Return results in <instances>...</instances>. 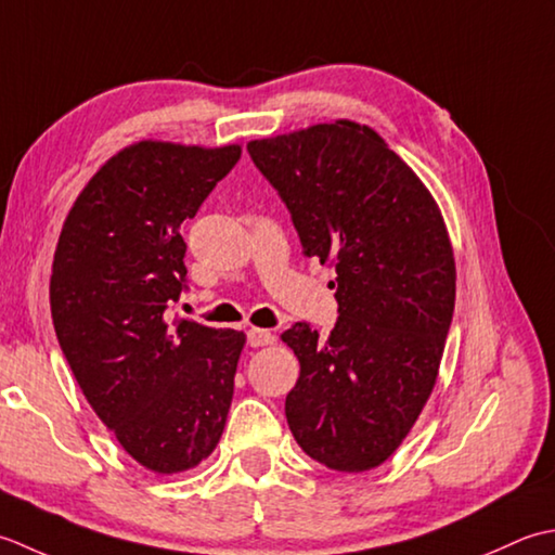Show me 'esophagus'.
I'll return each mask as SVG.
<instances>
[{
	"label": "esophagus",
	"instance_id": "1",
	"mask_svg": "<svg viewBox=\"0 0 555 555\" xmlns=\"http://www.w3.org/2000/svg\"><path fill=\"white\" fill-rule=\"evenodd\" d=\"M246 340L251 347H266L275 343V335L270 331H263V327H251V331L246 333Z\"/></svg>",
	"mask_w": 555,
	"mask_h": 555
}]
</instances>
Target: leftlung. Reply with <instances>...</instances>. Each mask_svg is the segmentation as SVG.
Segmentation results:
<instances>
[{
    "mask_svg": "<svg viewBox=\"0 0 555 555\" xmlns=\"http://www.w3.org/2000/svg\"><path fill=\"white\" fill-rule=\"evenodd\" d=\"M246 149L304 254L337 273L331 335L307 323L280 335L301 366L285 400L289 431L327 469L369 472L400 448L436 386L457 278L443 215L366 124H313Z\"/></svg>",
    "mask_w": 555,
    "mask_h": 555,
    "instance_id": "left-lung-1",
    "label": "left lung"
}]
</instances>
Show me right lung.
I'll use <instances>...</instances> for the list:
<instances>
[{
	"instance_id": "right-lung-1",
	"label": "right lung",
	"mask_w": 555,
	"mask_h": 555,
	"mask_svg": "<svg viewBox=\"0 0 555 555\" xmlns=\"http://www.w3.org/2000/svg\"><path fill=\"white\" fill-rule=\"evenodd\" d=\"M240 157L236 143H131L90 177L56 242V340L100 422L155 474L201 465L228 422L246 335L169 321L167 307L186 287L182 224Z\"/></svg>"
}]
</instances>
